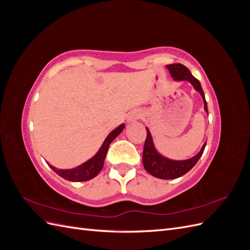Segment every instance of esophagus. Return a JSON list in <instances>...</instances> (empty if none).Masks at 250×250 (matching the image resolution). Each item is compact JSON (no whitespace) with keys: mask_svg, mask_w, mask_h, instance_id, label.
<instances>
[{"mask_svg":"<svg viewBox=\"0 0 250 250\" xmlns=\"http://www.w3.org/2000/svg\"><path fill=\"white\" fill-rule=\"evenodd\" d=\"M141 118V113L138 110H134L132 112H130L129 117H128V122H134V121H137Z\"/></svg>","mask_w":250,"mask_h":250,"instance_id":"1","label":"esophagus"}]
</instances>
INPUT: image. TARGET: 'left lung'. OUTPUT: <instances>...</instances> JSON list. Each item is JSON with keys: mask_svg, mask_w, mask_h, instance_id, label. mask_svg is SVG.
Masks as SVG:
<instances>
[{"mask_svg": "<svg viewBox=\"0 0 250 250\" xmlns=\"http://www.w3.org/2000/svg\"><path fill=\"white\" fill-rule=\"evenodd\" d=\"M167 69L170 71L171 76L173 77L174 80H177V81L187 80L190 83H192L194 88L200 93L204 102V110L208 113V104H207L206 97H204L200 82L198 79H196L193 76L190 70L181 63L168 64ZM146 130H147V137H146L145 145H144V151H143V165H144V168H145V170L148 173H150L151 175H153L157 178L175 179L185 175V174L190 171L196 165V163L198 162L207 145V143H204L199 152L195 156L188 158V160L172 161V160H169V158L164 157L163 155H161L157 152L154 148L153 141H152V138H151V134L148 128H146Z\"/></svg>", "mask_w": 250, "mask_h": 250, "instance_id": "left-lung-1", "label": "left lung"}]
</instances>
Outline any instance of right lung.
Segmentation results:
<instances>
[{"label":"right lung","mask_w":250,"mask_h":250,"mask_svg":"<svg viewBox=\"0 0 250 250\" xmlns=\"http://www.w3.org/2000/svg\"><path fill=\"white\" fill-rule=\"evenodd\" d=\"M124 127L125 125L122 124L119 127H117L115 130H112L108 134V137L105 139L104 143L102 144V146L99 149V151L97 152V154L93 158L88 160L86 163L80 165L79 167L74 168V169L62 170V169H57L55 167H53L51 165L49 166L53 171L58 174L59 176H62V178L69 181H86L96 177L103 168L105 156H106L110 143L115 140L121 132H122Z\"/></svg>","instance_id":"obj_1"}]
</instances>
